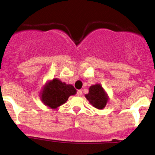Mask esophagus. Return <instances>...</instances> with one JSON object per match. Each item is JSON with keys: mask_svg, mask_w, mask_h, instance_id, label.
<instances>
[{"mask_svg": "<svg viewBox=\"0 0 155 155\" xmlns=\"http://www.w3.org/2000/svg\"><path fill=\"white\" fill-rule=\"evenodd\" d=\"M77 95L78 96V97H81V96L82 95V91H81V90L78 91V92H77Z\"/></svg>", "mask_w": 155, "mask_h": 155, "instance_id": "obj_1", "label": "esophagus"}]
</instances>
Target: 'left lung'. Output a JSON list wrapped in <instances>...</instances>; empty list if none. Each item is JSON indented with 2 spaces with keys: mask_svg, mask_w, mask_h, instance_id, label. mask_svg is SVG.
Returning <instances> with one entry per match:
<instances>
[{
  "mask_svg": "<svg viewBox=\"0 0 155 155\" xmlns=\"http://www.w3.org/2000/svg\"><path fill=\"white\" fill-rule=\"evenodd\" d=\"M90 104L98 110H103L109 101V97L101 84H96L89 88V93L85 94Z\"/></svg>",
  "mask_w": 155,
  "mask_h": 155,
  "instance_id": "1",
  "label": "left lung"
}]
</instances>
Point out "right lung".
Instances as JSON below:
<instances>
[{
	"instance_id": "add662e5",
	"label": "right lung",
	"mask_w": 155,
	"mask_h": 155,
	"mask_svg": "<svg viewBox=\"0 0 155 155\" xmlns=\"http://www.w3.org/2000/svg\"><path fill=\"white\" fill-rule=\"evenodd\" d=\"M72 84H67L59 79L54 78L45 83L39 93L41 101L51 109H57L67 102L70 96L76 94Z\"/></svg>"
}]
</instances>
